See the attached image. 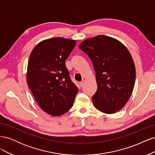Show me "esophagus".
I'll return each instance as SVG.
<instances>
[{
	"label": "esophagus",
	"mask_w": 155,
	"mask_h": 155,
	"mask_svg": "<svg viewBox=\"0 0 155 155\" xmlns=\"http://www.w3.org/2000/svg\"><path fill=\"white\" fill-rule=\"evenodd\" d=\"M85 81H82L81 83H80V86L82 87H83V85H84V84H85Z\"/></svg>",
	"instance_id": "1"
}]
</instances>
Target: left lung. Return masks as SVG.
<instances>
[{
    "instance_id": "left-lung-1",
    "label": "left lung",
    "mask_w": 155,
    "mask_h": 155,
    "mask_svg": "<svg viewBox=\"0 0 155 155\" xmlns=\"http://www.w3.org/2000/svg\"><path fill=\"white\" fill-rule=\"evenodd\" d=\"M79 48L92 61L97 88L92 96L96 109L114 114L125 105L135 83L134 61L118 39L99 35L83 41Z\"/></svg>"
}]
</instances>
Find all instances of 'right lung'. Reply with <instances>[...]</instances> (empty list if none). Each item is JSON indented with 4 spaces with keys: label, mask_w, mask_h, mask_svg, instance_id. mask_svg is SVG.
I'll use <instances>...</instances> for the list:
<instances>
[{
    "label": "right lung",
    "mask_w": 155,
    "mask_h": 155,
    "mask_svg": "<svg viewBox=\"0 0 155 155\" xmlns=\"http://www.w3.org/2000/svg\"><path fill=\"white\" fill-rule=\"evenodd\" d=\"M76 45V40L54 37L41 41L30 54L28 85L42 110L51 116L68 112L78 92L65 64Z\"/></svg>",
    "instance_id": "1"
}]
</instances>
